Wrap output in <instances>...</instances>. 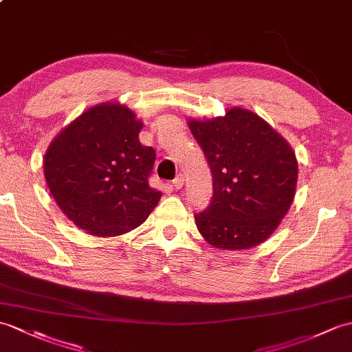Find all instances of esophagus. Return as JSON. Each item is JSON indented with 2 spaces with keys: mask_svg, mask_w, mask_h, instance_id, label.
Segmentation results:
<instances>
[{
  "mask_svg": "<svg viewBox=\"0 0 352 352\" xmlns=\"http://www.w3.org/2000/svg\"><path fill=\"white\" fill-rule=\"evenodd\" d=\"M183 184H184V177L182 175V174H178L174 179H173V186H174V189H182L183 187Z\"/></svg>",
  "mask_w": 352,
  "mask_h": 352,
  "instance_id": "34e87169",
  "label": "esophagus"
}]
</instances>
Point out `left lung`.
<instances>
[{
	"instance_id": "1",
	"label": "left lung",
	"mask_w": 352,
	"mask_h": 352,
	"mask_svg": "<svg viewBox=\"0 0 352 352\" xmlns=\"http://www.w3.org/2000/svg\"><path fill=\"white\" fill-rule=\"evenodd\" d=\"M213 175L210 206L196 228L217 249L244 250L272 235L296 195L298 163L291 145L255 112L189 120Z\"/></svg>"
}]
</instances>
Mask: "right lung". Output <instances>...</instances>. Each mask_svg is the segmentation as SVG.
Segmentation results:
<instances>
[{"mask_svg":"<svg viewBox=\"0 0 352 352\" xmlns=\"http://www.w3.org/2000/svg\"><path fill=\"white\" fill-rule=\"evenodd\" d=\"M142 121L124 104L104 102L63 129L43 159L46 184L80 230L116 236L135 230L162 198L148 177L156 151L139 142Z\"/></svg>","mask_w":352,"mask_h":352,"instance_id":"add662e5","label":"right lung"}]
</instances>
